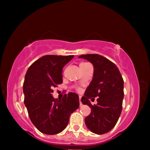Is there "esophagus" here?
<instances>
[{"mask_svg":"<svg viewBox=\"0 0 150 150\" xmlns=\"http://www.w3.org/2000/svg\"><path fill=\"white\" fill-rule=\"evenodd\" d=\"M81 96H79V103H80V106L82 105V103H81Z\"/></svg>","mask_w":150,"mask_h":150,"instance_id":"obj_1","label":"esophagus"}]
</instances>
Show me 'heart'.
<instances>
[{
    "label": "heart",
    "mask_w": 150,
    "mask_h": 150,
    "mask_svg": "<svg viewBox=\"0 0 150 150\" xmlns=\"http://www.w3.org/2000/svg\"><path fill=\"white\" fill-rule=\"evenodd\" d=\"M88 63H85V62H82V63H80V65H79V67H82V66H83V65H86V64H87ZM77 90L79 91H80V88H77Z\"/></svg>",
    "instance_id": "heart-1"
}]
</instances>
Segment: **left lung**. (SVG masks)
Segmentation results:
<instances>
[{
  "instance_id": "1",
  "label": "left lung",
  "mask_w": 150,
  "mask_h": 150,
  "mask_svg": "<svg viewBox=\"0 0 150 150\" xmlns=\"http://www.w3.org/2000/svg\"><path fill=\"white\" fill-rule=\"evenodd\" d=\"M80 58L93 65L94 74L81 102L91 108L85 118L87 128L96 134L110 131L120 117L124 98V80L115 63L98 54L81 55ZM97 97L98 104L92 105L89 99Z\"/></svg>"
}]
</instances>
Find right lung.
<instances>
[{
    "mask_svg": "<svg viewBox=\"0 0 150 150\" xmlns=\"http://www.w3.org/2000/svg\"><path fill=\"white\" fill-rule=\"evenodd\" d=\"M74 55H44L30 66L23 84L24 104L29 117L38 130L48 135L62 132L71 114L79 106V96L65 94L62 100L52 96L53 88L63 83V67Z\"/></svg>",
    "mask_w": 150,
    "mask_h": 150,
    "instance_id": "obj_1",
    "label": "right lung"
}]
</instances>
